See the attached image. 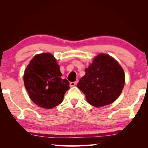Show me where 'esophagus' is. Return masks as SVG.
I'll use <instances>...</instances> for the list:
<instances>
[{"label": "esophagus", "instance_id": "1", "mask_svg": "<svg viewBox=\"0 0 148 148\" xmlns=\"http://www.w3.org/2000/svg\"><path fill=\"white\" fill-rule=\"evenodd\" d=\"M77 84V81L71 82V83H70V86H71V87H74V86H76Z\"/></svg>", "mask_w": 148, "mask_h": 148}]
</instances>
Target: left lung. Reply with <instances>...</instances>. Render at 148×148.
Listing matches in <instances>:
<instances>
[{
	"mask_svg": "<svg viewBox=\"0 0 148 148\" xmlns=\"http://www.w3.org/2000/svg\"><path fill=\"white\" fill-rule=\"evenodd\" d=\"M77 86L88 103L101 107L114 102L121 93L125 74L121 66L108 55L99 54L86 70Z\"/></svg>",
	"mask_w": 148,
	"mask_h": 148,
	"instance_id": "obj_1",
	"label": "left lung"
}]
</instances>
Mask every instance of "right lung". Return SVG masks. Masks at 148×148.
Segmentation results:
<instances>
[{"mask_svg": "<svg viewBox=\"0 0 148 148\" xmlns=\"http://www.w3.org/2000/svg\"><path fill=\"white\" fill-rule=\"evenodd\" d=\"M61 76L53 55L35 56L27 65L23 77L25 87L32 102L46 109L61 104L70 88L68 80L62 79Z\"/></svg>", "mask_w": 148, "mask_h": 148, "instance_id": "1", "label": "right lung"}]
</instances>
